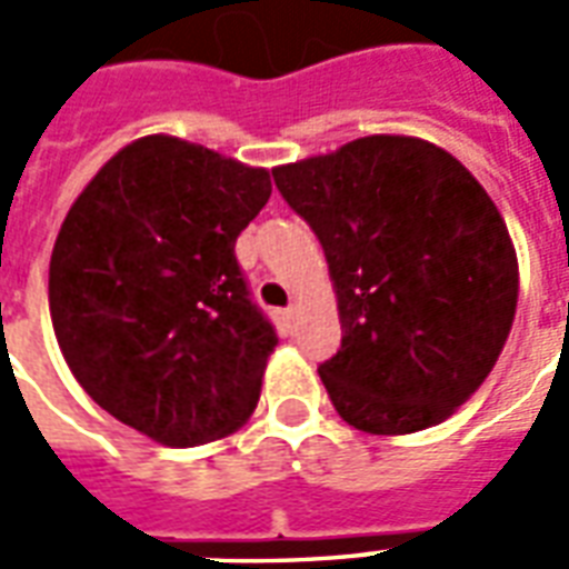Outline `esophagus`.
Returning <instances> with one entry per match:
<instances>
[{
  "label": "esophagus",
  "instance_id": "1",
  "mask_svg": "<svg viewBox=\"0 0 569 569\" xmlns=\"http://www.w3.org/2000/svg\"><path fill=\"white\" fill-rule=\"evenodd\" d=\"M296 317H298V308H286L283 310V320L286 322H296Z\"/></svg>",
  "mask_w": 569,
  "mask_h": 569
}]
</instances>
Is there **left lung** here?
<instances>
[{
	"label": "left lung",
	"mask_w": 569,
	"mask_h": 569,
	"mask_svg": "<svg viewBox=\"0 0 569 569\" xmlns=\"http://www.w3.org/2000/svg\"><path fill=\"white\" fill-rule=\"evenodd\" d=\"M271 173L329 261L341 350L320 378L335 411L371 436L451 418L497 366L518 305V256L488 191L402 133Z\"/></svg>",
	"instance_id": "1"
}]
</instances>
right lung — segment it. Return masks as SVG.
Listing matches in <instances>:
<instances>
[{
	"instance_id": "right-lung-1",
	"label": "right lung",
	"mask_w": 569,
	"mask_h": 569,
	"mask_svg": "<svg viewBox=\"0 0 569 569\" xmlns=\"http://www.w3.org/2000/svg\"><path fill=\"white\" fill-rule=\"evenodd\" d=\"M271 173L167 133L112 154L60 224L48 305L81 390L151 441L224 439L259 406L277 332L249 301L237 234Z\"/></svg>"
}]
</instances>
